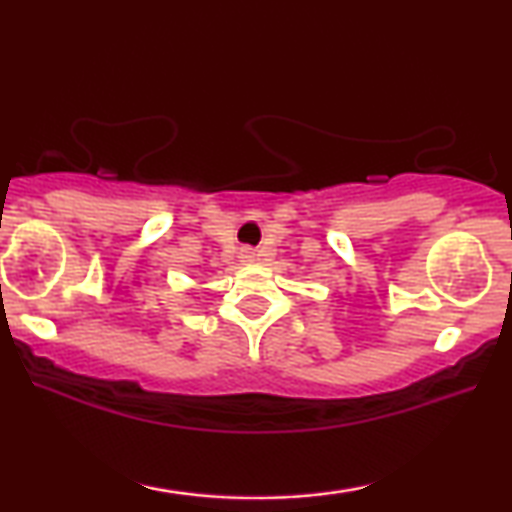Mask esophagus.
<instances>
[{
  "label": "esophagus",
  "instance_id": "34e87169",
  "mask_svg": "<svg viewBox=\"0 0 512 512\" xmlns=\"http://www.w3.org/2000/svg\"><path fill=\"white\" fill-rule=\"evenodd\" d=\"M256 261V249L242 247L240 249V263H254Z\"/></svg>",
  "mask_w": 512,
  "mask_h": 512
}]
</instances>
